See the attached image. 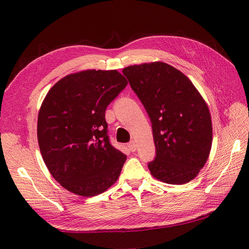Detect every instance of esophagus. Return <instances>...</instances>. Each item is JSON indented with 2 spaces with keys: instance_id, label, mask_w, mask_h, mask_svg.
Listing matches in <instances>:
<instances>
[{
  "instance_id": "obj_1",
  "label": "esophagus",
  "mask_w": 249,
  "mask_h": 249,
  "mask_svg": "<svg viewBox=\"0 0 249 249\" xmlns=\"http://www.w3.org/2000/svg\"><path fill=\"white\" fill-rule=\"evenodd\" d=\"M127 146H128V149H129L131 152H135V151L137 150V145H136V143H135V141H130L129 143L127 144Z\"/></svg>"
}]
</instances>
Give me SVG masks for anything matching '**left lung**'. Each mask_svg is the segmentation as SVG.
Instances as JSON below:
<instances>
[{"mask_svg": "<svg viewBox=\"0 0 249 249\" xmlns=\"http://www.w3.org/2000/svg\"><path fill=\"white\" fill-rule=\"evenodd\" d=\"M124 76L150 116L156 147L151 174L168 184H185L198 176L212 146L208 105L193 82L162 62L125 67Z\"/></svg>", "mask_w": 249, "mask_h": 249, "instance_id": "obj_1", "label": "left lung"}]
</instances>
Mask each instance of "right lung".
Returning <instances> with one entry per match:
<instances>
[{"label":"right lung","instance_id":"1","mask_svg":"<svg viewBox=\"0 0 249 249\" xmlns=\"http://www.w3.org/2000/svg\"><path fill=\"white\" fill-rule=\"evenodd\" d=\"M126 86L118 71L89 70L62 78L46 95L37 139L51 176L65 189L93 197L119 178L126 155L110 143L105 111Z\"/></svg>","mask_w":249,"mask_h":249}]
</instances>
